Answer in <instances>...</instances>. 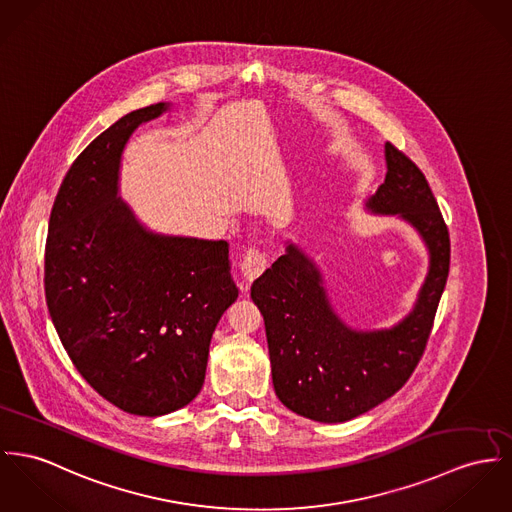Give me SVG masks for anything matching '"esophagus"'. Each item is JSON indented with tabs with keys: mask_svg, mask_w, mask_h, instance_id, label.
Masks as SVG:
<instances>
[{
	"mask_svg": "<svg viewBox=\"0 0 512 512\" xmlns=\"http://www.w3.org/2000/svg\"><path fill=\"white\" fill-rule=\"evenodd\" d=\"M267 265H269L267 255L261 249L251 247L243 255V259L239 263V271H241V275L245 278V282H251V280H255L257 276L267 269Z\"/></svg>",
	"mask_w": 512,
	"mask_h": 512,
	"instance_id": "obj_1",
	"label": "esophagus"
}]
</instances>
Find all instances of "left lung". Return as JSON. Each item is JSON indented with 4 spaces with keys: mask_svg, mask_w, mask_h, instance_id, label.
<instances>
[{
    "mask_svg": "<svg viewBox=\"0 0 512 512\" xmlns=\"http://www.w3.org/2000/svg\"><path fill=\"white\" fill-rule=\"evenodd\" d=\"M388 173L364 202L397 216L421 236L429 273L415 306L388 329H353L333 310L323 275L296 243L251 286L265 319L273 386L294 413L345 423L386 401L409 380L425 353L450 269V236L423 171L386 142Z\"/></svg>",
    "mask_w": 512,
    "mask_h": 512,
    "instance_id": "1",
    "label": "left lung"
}]
</instances>
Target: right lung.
Instances as JSON below:
<instances>
[{
	"instance_id": "1",
	"label": "right lung",
	"mask_w": 512,
	"mask_h": 512,
	"mask_svg": "<svg viewBox=\"0 0 512 512\" xmlns=\"http://www.w3.org/2000/svg\"><path fill=\"white\" fill-rule=\"evenodd\" d=\"M167 109L118 118L79 154L44 253L46 306L66 353L97 394L142 417L197 397L212 333L237 300L228 241L156 234L118 197L126 142Z\"/></svg>"
}]
</instances>
